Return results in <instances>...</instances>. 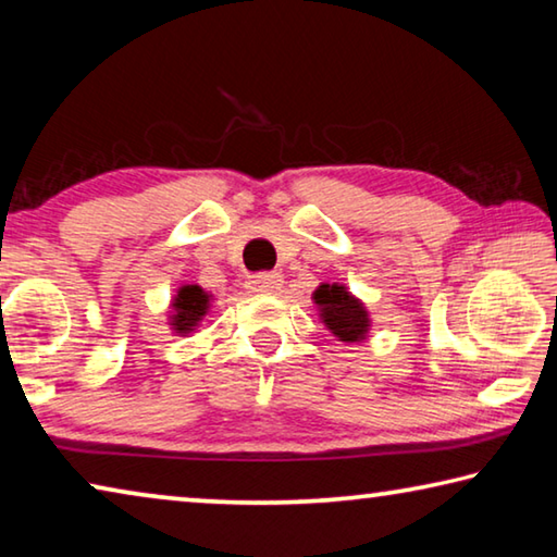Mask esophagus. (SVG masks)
<instances>
[{
	"mask_svg": "<svg viewBox=\"0 0 557 557\" xmlns=\"http://www.w3.org/2000/svg\"><path fill=\"white\" fill-rule=\"evenodd\" d=\"M282 282L285 280H282L280 272H262V275H256L245 282V287H248L252 295H272V292H277L282 287Z\"/></svg>",
	"mask_w": 557,
	"mask_h": 557,
	"instance_id": "obj_1",
	"label": "esophagus"
}]
</instances>
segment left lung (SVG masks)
I'll return each instance as SVG.
<instances>
[{
  "mask_svg": "<svg viewBox=\"0 0 557 557\" xmlns=\"http://www.w3.org/2000/svg\"><path fill=\"white\" fill-rule=\"evenodd\" d=\"M312 301L317 305L322 324L344 344H363L371 336V312L351 289L342 282H322L314 289Z\"/></svg>",
  "mask_w": 557,
  "mask_h": 557,
  "instance_id": "1",
  "label": "left lung"
}]
</instances>
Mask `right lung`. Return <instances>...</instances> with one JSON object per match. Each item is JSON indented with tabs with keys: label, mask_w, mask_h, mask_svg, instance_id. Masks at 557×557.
I'll return each mask as SVG.
<instances>
[{
	"label": "right lung",
	"mask_w": 557,
	"mask_h": 557,
	"mask_svg": "<svg viewBox=\"0 0 557 557\" xmlns=\"http://www.w3.org/2000/svg\"><path fill=\"white\" fill-rule=\"evenodd\" d=\"M213 295L201 285H182L166 309V324L174 336H191L199 332L206 314L211 312Z\"/></svg>",
	"instance_id": "add662e5"
}]
</instances>
